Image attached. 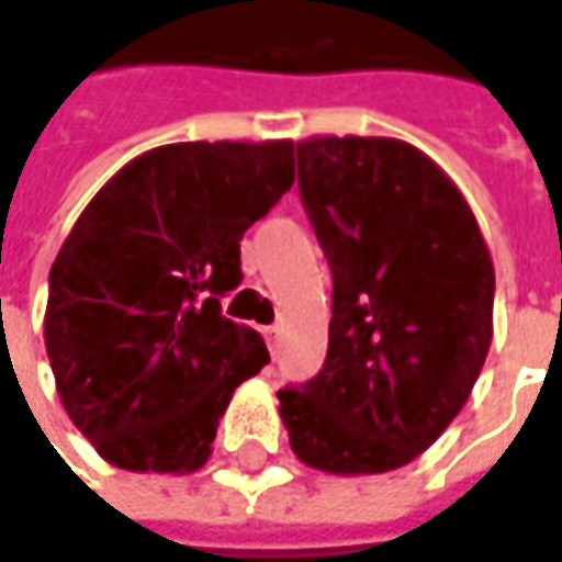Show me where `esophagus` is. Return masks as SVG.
<instances>
[{
  "instance_id": "1",
  "label": "esophagus",
  "mask_w": 562,
  "mask_h": 562,
  "mask_svg": "<svg viewBox=\"0 0 562 562\" xmlns=\"http://www.w3.org/2000/svg\"><path fill=\"white\" fill-rule=\"evenodd\" d=\"M267 334V344H270V353L277 357V350H280V328L277 325H270V328H263Z\"/></svg>"
}]
</instances>
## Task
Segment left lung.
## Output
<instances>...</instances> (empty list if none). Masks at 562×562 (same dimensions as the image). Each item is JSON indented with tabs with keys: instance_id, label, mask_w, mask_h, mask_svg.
Listing matches in <instances>:
<instances>
[{
	"instance_id": "1",
	"label": "left lung",
	"mask_w": 562,
	"mask_h": 562,
	"mask_svg": "<svg viewBox=\"0 0 562 562\" xmlns=\"http://www.w3.org/2000/svg\"><path fill=\"white\" fill-rule=\"evenodd\" d=\"M299 192L331 263L328 360L280 389L292 453L322 473H389L467 405L492 344L495 270L473 209L398 137H305Z\"/></svg>"
}]
</instances>
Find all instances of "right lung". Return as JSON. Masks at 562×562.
<instances>
[{"label": "right lung", "mask_w": 562, "mask_h": 562, "mask_svg": "<svg viewBox=\"0 0 562 562\" xmlns=\"http://www.w3.org/2000/svg\"><path fill=\"white\" fill-rule=\"evenodd\" d=\"M292 140H182L125 164L54 267L44 347L60 402L119 470L195 473L234 389L270 363L222 315L240 237L292 186Z\"/></svg>", "instance_id": "add662e5"}]
</instances>
